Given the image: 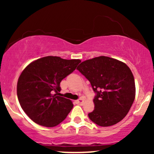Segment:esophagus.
Returning <instances> with one entry per match:
<instances>
[{
    "label": "esophagus",
    "mask_w": 154,
    "mask_h": 154,
    "mask_svg": "<svg viewBox=\"0 0 154 154\" xmlns=\"http://www.w3.org/2000/svg\"><path fill=\"white\" fill-rule=\"evenodd\" d=\"M76 103L77 104H79V105H82L84 103V100L82 99V98H79V99L76 100Z\"/></svg>",
    "instance_id": "obj_1"
}]
</instances>
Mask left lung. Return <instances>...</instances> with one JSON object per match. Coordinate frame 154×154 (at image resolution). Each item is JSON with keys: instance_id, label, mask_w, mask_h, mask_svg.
<instances>
[{"instance_id": "1", "label": "left lung", "mask_w": 154, "mask_h": 154, "mask_svg": "<svg viewBox=\"0 0 154 154\" xmlns=\"http://www.w3.org/2000/svg\"><path fill=\"white\" fill-rule=\"evenodd\" d=\"M95 93V109L88 116L101 127L116 125L130 111L135 98L133 75L126 63L108 56L82 61L77 68Z\"/></svg>"}]
</instances>
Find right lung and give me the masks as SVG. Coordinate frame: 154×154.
<instances>
[{"mask_svg": "<svg viewBox=\"0 0 154 154\" xmlns=\"http://www.w3.org/2000/svg\"><path fill=\"white\" fill-rule=\"evenodd\" d=\"M80 62L49 56L35 60L23 70L17 82V96L21 107L34 122L53 128L66 119L73 103L56 94L61 91V80Z\"/></svg>", "mask_w": 154, "mask_h": 154, "instance_id": "right-lung-1", "label": "right lung"}]
</instances>
